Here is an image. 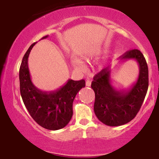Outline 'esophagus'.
Here are the masks:
<instances>
[{
    "mask_svg": "<svg viewBox=\"0 0 159 159\" xmlns=\"http://www.w3.org/2000/svg\"><path fill=\"white\" fill-rule=\"evenodd\" d=\"M91 85V81L90 80H87L86 81V86L87 87H90Z\"/></svg>",
    "mask_w": 159,
    "mask_h": 159,
    "instance_id": "esophagus-1",
    "label": "esophagus"
}]
</instances>
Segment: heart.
Returning <instances> with one entry per match:
<instances>
[{
	"label": "heart",
	"mask_w": 159,
	"mask_h": 159,
	"mask_svg": "<svg viewBox=\"0 0 159 159\" xmlns=\"http://www.w3.org/2000/svg\"><path fill=\"white\" fill-rule=\"evenodd\" d=\"M72 64L75 67L78 69H83L84 68V64L83 62L79 59H74L72 61Z\"/></svg>",
	"instance_id": "b5f03b06"
}]
</instances>
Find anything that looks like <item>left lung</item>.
Segmentation results:
<instances>
[{
	"mask_svg": "<svg viewBox=\"0 0 159 159\" xmlns=\"http://www.w3.org/2000/svg\"><path fill=\"white\" fill-rule=\"evenodd\" d=\"M120 58L121 61L134 59L138 64V78L129 88L116 90L111 84V70L108 67L97 74L91 84L95 95V114L102 123L111 127L125 125L135 117L148 88V69L143 53L134 49Z\"/></svg>",
	"mask_w": 159,
	"mask_h": 159,
	"instance_id": "8db88e82",
	"label": "left lung"
}]
</instances>
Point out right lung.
Wrapping results in <instances>:
<instances>
[{
    "label": "right lung",
    "mask_w": 159,
    "mask_h": 159,
    "mask_svg": "<svg viewBox=\"0 0 159 159\" xmlns=\"http://www.w3.org/2000/svg\"><path fill=\"white\" fill-rule=\"evenodd\" d=\"M35 43L30 45L26 52L19 69L21 96L30 116L39 125L49 130L62 129L72 117L73 101L77 93L85 87V81L69 79L56 90H39L32 83L28 67V57Z\"/></svg>",
    "instance_id": "right-lung-1"
}]
</instances>
